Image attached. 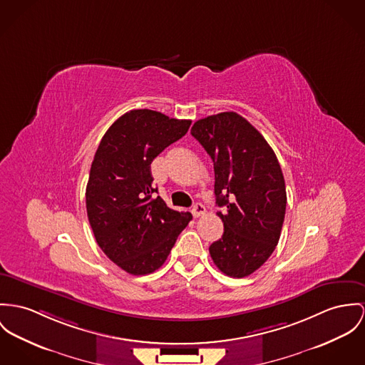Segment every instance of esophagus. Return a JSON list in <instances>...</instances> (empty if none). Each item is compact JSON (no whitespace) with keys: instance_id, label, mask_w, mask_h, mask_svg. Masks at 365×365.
Instances as JSON below:
<instances>
[{"instance_id":"esophagus-1","label":"esophagus","mask_w":365,"mask_h":365,"mask_svg":"<svg viewBox=\"0 0 365 365\" xmlns=\"http://www.w3.org/2000/svg\"><path fill=\"white\" fill-rule=\"evenodd\" d=\"M204 212H205V207H204L201 202H196V204L193 205V208H192V214H193V217H195V218L201 217Z\"/></svg>"}]
</instances>
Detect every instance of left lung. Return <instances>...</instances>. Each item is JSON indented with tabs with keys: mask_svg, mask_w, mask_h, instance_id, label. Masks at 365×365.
Returning a JSON list of instances; mask_svg holds the SVG:
<instances>
[{
	"mask_svg": "<svg viewBox=\"0 0 365 365\" xmlns=\"http://www.w3.org/2000/svg\"><path fill=\"white\" fill-rule=\"evenodd\" d=\"M192 136L214 163V192L224 235L210 246L225 275L245 278L275 250L286 212V186L278 158L264 136L236 113L197 120Z\"/></svg>",
	"mask_w": 365,
	"mask_h": 365,
	"instance_id": "obj_1",
	"label": "left lung"
}]
</instances>
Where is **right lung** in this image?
I'll list each match as a JSON object with an SVG mask.
<instances>
[{"label": "right lung", "instance_id": "add662e5", "mask_svg": "<svg viewBox=\"0 0 365 365\" xmlns=\"http://www.w3.org/2000/svg\"><path fill=\"white\" fill-rule=\"evenodd\" d=\"M192 120L151 110L118 118L96 151L86 187L88 222L106 255L132 275H147L168 258L190 212L154 197L151 163L183 138Z\"/></svg>", "mask_w": 365, "mask_h": 365}]
</instances>
